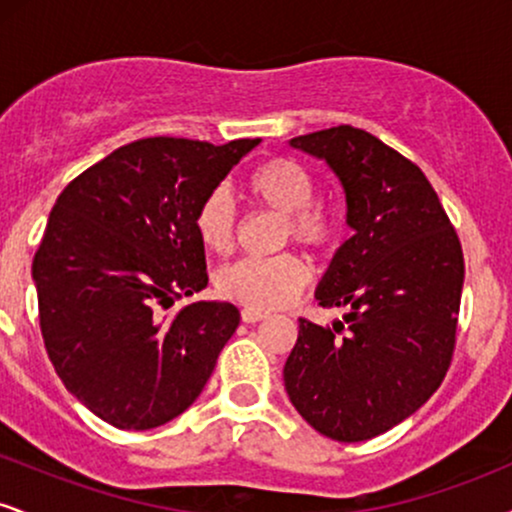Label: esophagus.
Returning a JSON list of instances; mask_svg holds the SVG:
<instances>
[{
    "instance_id": "34e87169",
    "label": "esophagus",
    "mask_w": 512,
    "mask_h": 512,
    "mask_svg": "<svg viewBox=\"0 0 512 512\" xmlns=\"http://www.w3.org/2000/svg\"><path fill=\"white\" fill-rule=\"evenodd\" d=\"M240 317H243V322H248V325H252V322H260L267 317V313L264 310H257V308H243V313H240Z\"/></svg>"
}]
</instances>
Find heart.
<instances>
[{
  "label": "heart",
  "instance_id": "heart-1",
  "mask_svg": "<svg viewBox=\"0 0 512 512\" xmlns=\"http://www.w3.org/2000/svg\"><path fill=\"white\" fill-rule=\"evenodd\" d=\"M250 202L284 214L281 236L293 238L313 252H330L344 233V219L332 204L313 197L308 170L293 158L276 156L257 163L243 178ZM197 240L214 255H228L236 243V207L226 190L216 187L199 199L195 216ZM310 281V267L298 252L276 257H248L216 274V291L228 301L257 310L291 303Z\"/></svg>",
  "mask_w": 512,
  "mask_h": 512
}]
</instances>
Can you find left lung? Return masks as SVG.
<instances>
[{"label":"left lung","instance_id":"1","mask_svg":"<svg viewBox=\"0 0 512 512\" xmlns=\"http://www.w3.org/2000/svg\"><path fill=\"white\" fill-rule=\"evenodd\" d=\"M291 146L339 175L354 236L315 293L322 308H344V322L298 317L284 385L315 431L358 443L390 431L443 383L457 342L462 245L421 168L366 129H320Z\"/></svg>","mask_w":512,"mask_h":512}]
</instances>
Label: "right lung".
<instances>
[{
    "label": "right lung",
    "mask_w": 512,
    "mask_h": 512,
    "mask_svg": "<svg viewBox=\"0 0 512 512\" xmlns=\"http://www.w3.org/2000/svg\"><path fill=\"white\" fill-rule=\"evenodd\" d=\"M260 144L129 142L57 197L33 260L45 351L72 395L125 431L168 424L199 397L236 332V305L199 301L207 286L199 199Z\"/></svg>",
    "instance_id": "add662e5"
}]
</instances>
